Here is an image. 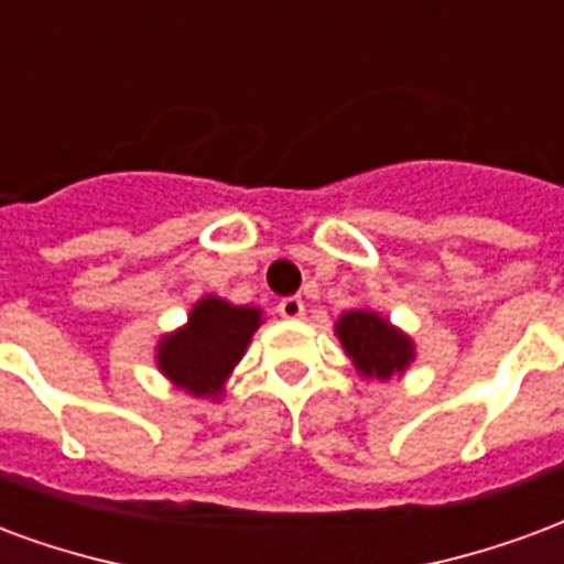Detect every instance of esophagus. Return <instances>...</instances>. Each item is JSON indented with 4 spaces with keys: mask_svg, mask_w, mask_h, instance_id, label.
<instances>
[{
    "mask_svg": "<svg viewBox=\"0 0 564 564\" xmlns=\"http://www.w3.org/2000/svg\"><path fill=\"white\" fill-rule=\"evenodd\" d=\"M278 314H281L283 319H302L305 317V302H302L299 295H286V299L278 302Z\"/></svg>",
    "mask_w": 564,
    "mask_h": 564,
    "instance_id": "1",
    "label": "esophagus"
}]
</instances>
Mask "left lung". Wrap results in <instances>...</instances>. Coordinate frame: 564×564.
Segmentation results:
<instances>
[{"label": "left lung", "instance_id": "1", "mask_svg": "<svg viewBox=\"0 0 564 564\" xmlns=\"http://www.w3.org/2000/svg\"><path fill=\"white\" fill-rule=\"evenodd\" d=\"M335 335L356 371L366 378L390 380L414 362V341L375 311L359 307L341 314L335 323Z\"/></svg>", "mask_w": 564, "mask_h": 564}]
</instances>
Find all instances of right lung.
<instances>
[{
  "label": "right lung",
  "instance_id": "obj_1",
  "mask_svg": "<svg viewBox=\"0 0 564 564\" xmlns=\"http://www.w3.org/2000/svg\"><path fill=\"white\" fill-rule=\"evenodd\" d=\"M259 323V307L232 305L217 295H205L189 311L186 326L162 338L156 347V366L177 390L217 399Z\"/></svg>",
  "mask_w": 564,
  "mask_h": 564
}]
</instances>
